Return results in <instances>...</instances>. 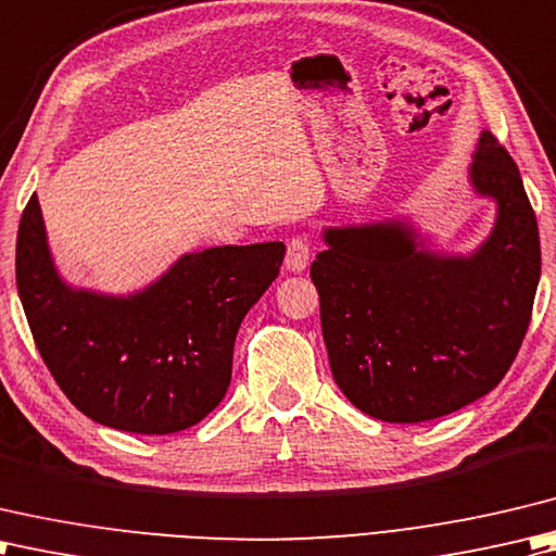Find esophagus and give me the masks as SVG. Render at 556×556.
I'll return each instance as SVG.
<instances>
[{
    "instance_id": "esophagus-1",
    "label": "esophagus",
    "mask_w": 556,
    "mask_h": 556,
    "mask_svg": "<svg viewBox=\"0 0 556 556\" xmlns=\"http://www.w3.org/2000/svg\"><path fill=\"white\" fill-rule=\"evenodd\" d=\"M309 258H312V249H309L307 237H292L288 242L286 268L290 274H302V270L309 266Z\"/></svg>"
}]
</instances>
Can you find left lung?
<instances>
[{
    "mask_svg": "<svg viewBox=\"0 0 556 556\" xmlns=\"http://www.w3.org/2000/svg\"><path fill=\"white\" fill-rule=\"evenodd\" d=\"M494 201L468 254L437 249L410 215L331 225L309 276L333 379L383 422H425L482 399L523 343L540 282V232L514 157L482 131L466 169Z\"/></svg>",
    "mask_w": 556,
    "mask_h": 556,
    "instance_id": "obj_1",
    "label": "left lung"
}]
</instances>
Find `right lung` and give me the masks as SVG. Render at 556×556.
<instances>
[{"label": "right lung", "instance_id": "obj_1", "mask_svg": "<svg viewBox=\"0 0 556 556\" xmlns=\"http://www.w3.org/2000/svg\"><path fill=\"white\" fill-rule=\"evenodd\" d=\"M286 244L187 252L127 294L76 288L54 264L38 197L21 215L16 288L66 399L98 425L173 434L223 401L247 312L276 280Z\"/></svg>", "mask_w": 556, "mask_h": 556}]
</instances>
